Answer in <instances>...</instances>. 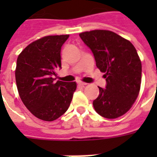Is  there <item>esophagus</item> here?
<instances>
[{"mask_svg":"<svg viewBox=\"0 0 157 157\" xmlns=\"http://www.w3.org/2000/svg\"><path fill=\"white\" fill-rule=\"evenodd\" d=\"M77 84H78L79 86H84L86 85V83H85V82H77Z\"/></svg>","mask_w":157,"mask_h":157,"instance_id":"esophagus-1","label":"esophagus"}]
</instances>
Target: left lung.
I'll use <instances>...</instances> for the list:
<instances>
[{"label": "left lung", "instance_id": "obj_1", "mask_svg": "<svg viewBox=\"0 0 157 157\" xmlns=\"http://www.w3.org/2000/svg\"><path fill=\"white\" fill-rule=\"evenodd\" d=\"M92 50L96 65L104 72L105 89L99 88L93 107L99 115L116 118L130 109L141 83V61L135 46L109 30H92L79 34Z\"/></svg>", "mask_w": 157, "mask_h": 157}]
</instances>
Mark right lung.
Here are the masks:
<instances>
[{
  "mask_svg": "<svg viewBox=\"0 0 157 157\" xmlns=\"http://www.w3.org/2000/svg\"><path fill=\"white\" fill-rule=\"evenodd\" d=\"M69 35L46 36L28 45L18 55L15 71L20 98L33 115L54 121L70 107L76 83L55 82L61 68L62 45Z\"/></svg>",
  "mask_w": 157,
  "mask_h": 157,
  "instance_id": "right-lung-1",
  "label": "right lung"
}]
</instances>
